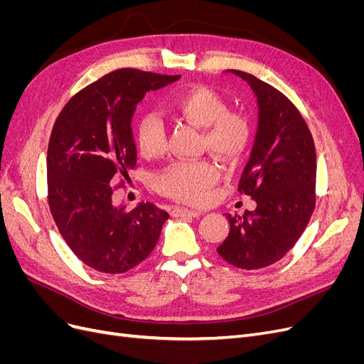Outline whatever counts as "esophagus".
Returning a JSON list of instances; mask_svg holds the SVG:
<instances>
[{
  "label": "esophagus",
  "mask_w": 364,
  "mask_h": 364,
  "mask_svg": "<svg viewBox=\"0 0 364 364\" xmlns=\"http://www.w3.org/2000/svg\"><path fill=\"white\" fill-rule=\"evenodd\" d=\"M171 214H173L174 217H199V215H202L203 213H202V211H197V209H186V208L176 206V208H173Z\"/></svg>",
  "instance_id": "34e87169"
}]
</instances>
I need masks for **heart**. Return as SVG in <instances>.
<instances>
[{
    "label": "heart",
    "mask_w": 364,
    "mask_h": 364,
    "mask_svg": "<svg viewBox=\"0 0 364 364\" xmlns=\"http://www.w3.org/2000/svg\"><path fill=\"white\" fill-rule=\"evenodd\" d=\"M171 111L202 129V146L225 161L240 158L250 144L252 124L245 112L230 111L226 98L206 86H193L176 94ZM136 144L142 156L158 158L167 149V135L156 114L142 115L136 127ZM217 165L208 159L181 161L162 170L156 190L183 203H203L218 181Z\"/></svg>",
    "instance_id": "b5f03b06"
}]
</instances>
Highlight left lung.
I'll list each match as a JSON object with an SVG mask.
<instances>
[{"mask_svg":"<svg viewBox=\"0 0 364 364\" xmlns=\"http://www.w3.org/2000/svg\"><path fill=\"white\" fill-rule=\"evenodd\" d=\"M259 106L258 132L238 182L253 211L228 214L229 235L217 247L230 266L257 270L279 261L299 240L316 206V149L304 117L277 87L245 71Z\"/></svg>","mask_w":364,"mask_h":364,"instance_id":"8db88e82","label":"left lung"}]
</instances>
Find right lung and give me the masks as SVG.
<instances>
[{"label": "right lung", "instance_id": "add662e5", "mask_svg": "<svg viewBox=\"0 0 364 364\" xmlns=\"http://www.w3.org/2000/svg\"><path fill=\"white\" fill-rule=\"evenodd\" d=\"M179 77L112 71L73 95L54 121L47 153L48 206L65 243L97 272L118 274L138 266L155 249L168 218L150 202L127 211L112 199L136 165L130 129L136 105L146 92Z\"/></svg>", "mask_w": 364, "mask_h": 364}]
</instances>
